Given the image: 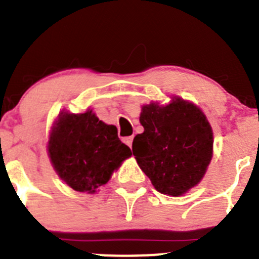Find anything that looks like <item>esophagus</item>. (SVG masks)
<instances>
[{
	"instance_id": "esophagus-1",
	"label": "esophagus",
	"mask_w": 259,
	"mask_h": 259,
	"mask_svg": "<svg viewBox=\"0 0 259 259\" xmlns=\"http://www.w3.org/2000/svg\"><path fill=\"white\" fill-rule=\"evenodd\" d=\"M133 139H134V138H133V137L125 138L124 143H125V144H126L127 146H130V148H132V145H133Z\"/></svg>"
}]
</instances>
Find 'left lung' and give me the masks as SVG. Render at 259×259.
Listing matches in <instances>:
<instances>
[{"label":"left lung","instance_id":"1","mask_svg":"<svg viewBox=\"0 0 259 259\" xmlns=\"http://www.w3.org/2000/svg\"><path fill=\"white\" fill-rule=\"evenodd\" d=\"M144 133L133 142L140 169L161 194L187 193L202 180L213 155V132L198 106L174 96L142 108Z\"/></svg>","mask_w":259,"mask_h":259}]
</instances>
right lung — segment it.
I'll list each match as a JSON object with an SVG mask.
<instances>
[{"label":"right lung","instance_id":"1","mask_svg":"<svg viewBox=\"0 0 259 259\" xmlns=\"http://www.w3.org/2000/svg\"><path fill=\"white\" fill-rule=\"evenodd\" d=\"M49 156L59 177L76 192L95 193L132 156L117 129L89 109L83 114L60 113L50 133Z\"/></svg>","mask_w":259,"mask_h":259}]
</instances>
